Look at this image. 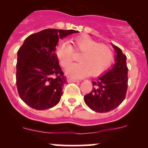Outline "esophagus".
<instances>
[{
	"label": "esophagus",
	"mask_w": 148,
	"mask_h": 148,
	"mask_svg": "<svg viewBox=\"0 0 148 148\" xmlns=\"http://www.w3.org/2000/svg\"><path fill=\"white\" fill-rule=\"evenodd\" d=\"M67 82H79V80L74 79H72V78H70V77H68V78H67Z\"/></svg>",
	"instance_id": "esophagus-1"
}]
</instances>
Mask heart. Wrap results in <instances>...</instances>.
<instances>
[{"label": "heart", "instance_id": "heart-1", "mask_svg": "<svg viewBox=\"0 0 148 148\" xmlns=\"http://www.w3.org/2000/svg\"><path fill=\"white\" fill-rule=\"evenodd\" d=\"M73 50L81 52L78 58L79 63L69 66L66 73L74 78L89 74L92 77L100 75L110 67L114 59V53L110 46L99 44L89 37L80 36L74 38L72 47L67 42H62L56 48V56L64 68L72 62Z\"/></svg>", "mask_w": 148, "mask_h": 148}]
</instances>
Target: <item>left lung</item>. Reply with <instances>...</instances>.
I'll return each mask as SVG.
<instances>
[{"label":"left lung","instance_id":"1","mask_svg":"<svg viewBox=\"0 0 148 148\" xmlns=\"http://www.w3.org/2000/svg\"><path fill=\"white\" fill-rule=\"evenodd\" d=\"M115 62L111 69L92 82L93 89L84 97L86 105L97 112H108L117 108L126 96L128 82L127 57L117 46L112 44Z\"/></svg>","mask_w":148,"mask_h":148}]
</instances>
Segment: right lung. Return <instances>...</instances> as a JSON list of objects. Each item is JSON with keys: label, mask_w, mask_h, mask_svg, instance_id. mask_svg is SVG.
I'll return each instance as SVG.
<instances>
[{"label": "right lung", "mask_w": 148, "mask_h": 148, "mask_svg": "<svg viewBox=\"0 0 148 148\" xmlns=\"http://www.w3.org/2000/svg\"><path fill=\"white\" fill-rule=\"evenodd\" d=\"M79 31L49 28L31 34L18 51L16 86L21 99L37 110L59 102L66 83L59 64L56 46L59 39Z\"/></svg>", "instance_id": "1"}]
</instances>
